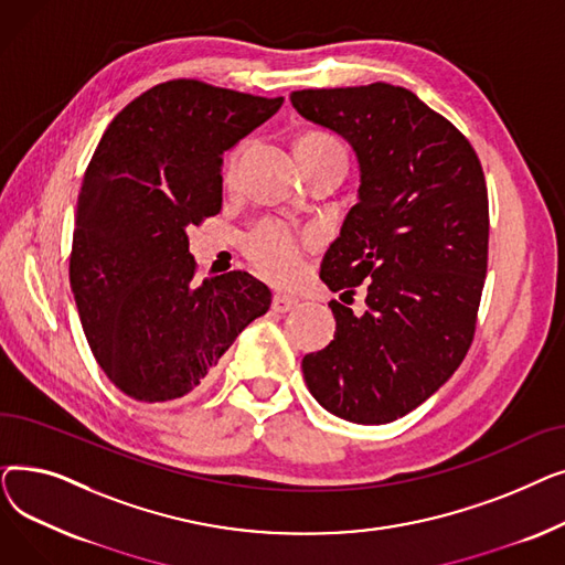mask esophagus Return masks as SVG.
<instances>
[{
	"label": "esophagus",
	"mask_w": 565,
	"mask_h": 565,
	"mask_svg": "<svg viewBox=\"0 0 565 565\" xmlns=\"http://www.w3.org/2000/svg\"><path fill=\"white\" fill-rule=\"evenodd\" d=\"M298 305H300V300L295 298V295H288V292H277L275 298H273V309H275L277 313H288V311H292Z\"/></svg>",
	"instance_id": "obj_1"
}]
</instances>
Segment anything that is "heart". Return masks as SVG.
<instances>
[{
  "label": "heart",
  "mask_w": 565,
  "mask_h": 565,
  "mask_svg": "<svg viewBox=\"0 0 565 565\" xmlns=\"http://www.w3.org/2000/svg\"><path fill=\"white\" fill-rule=\"evenodd\" d=\"M241 148H235L226 162V178L235 173L237 158H241ZM298 151L302 153H322V151H341L337 139L322 132H307L298 139ZM247 254L258 270L275 281H288L300 273L302 267V243L288 226L281 222H263L247 241Z\"/></svg>",
  "instance_id": "1"
}]
</instances>
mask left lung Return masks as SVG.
Here are the masks:
<instances>
[{
  "mask_svg": "<svg viewBox=\"0 0 565 565\" xmlns=\"http://www.w3.org/2000/svg\"><path fill=\"white\" fill-rule=\"evenodd\" d=\"M290 103L358 156V203L320 279L366 292L362 316L330 302L334 341L302 360L305 382L334 417L390 424L428 401L471 345L488 270L483 169L465 135L403 86L307 88Z\"/></svg>",
  "mask_w": 565,
  "mask_h": 565,
  "instance_id": "8db88e82",
  "label": "left lung"
}]
</instances>
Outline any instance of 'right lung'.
<instances>
[{"instance_id": "right-lung-1", "label": "right lung", "mask_w": 565, "mask_h": 565, "mask_svg": "<svg viewBox=\"0 0 565 565\" xmlns=\"http://www.w3.org/2000/svg\"><path fill=\"white\" fill-rule=\"evenodd\" d=\"M281 103L164 82L114 116L88 162L71 288L96 362L130 398L196 392L235 337L270 309V288L247 273L196 284L188 228L222 211V156Z\"/></svg>"}]
</instances>
